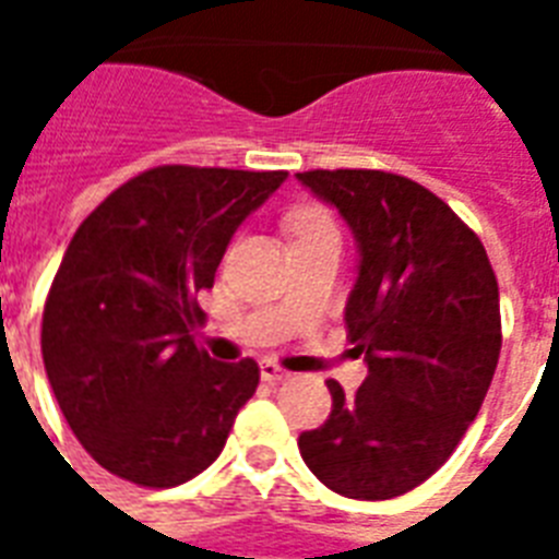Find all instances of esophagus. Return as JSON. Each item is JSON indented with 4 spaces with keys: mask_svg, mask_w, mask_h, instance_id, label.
<instances>
[{
    "mask_svg": "<svg viewBox=\"0 0 559 559\" xmlns=\"http://www.w3.org/2000/svg\"><path fill=\"white\" fill-rule=\"evenodd\" d=\"M261 377H263V380H270V382H281V380H289V371H287V368H281L278 362H272V359H263Z\"/></svg>",
    "mask_w": 559,
    "mask_h": 559,
    "instance_id": "esophagus-1",
    "label": "esophagus"
}]
</instances>
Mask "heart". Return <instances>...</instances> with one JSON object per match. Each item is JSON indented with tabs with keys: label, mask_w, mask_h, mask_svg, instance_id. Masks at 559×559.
Listing matches in <instances>:
<instances>
[{
	"label": "heart",
	"mask_w": 559,
	"mask_h": 559,
	"mask_svg": "<svg viewBox=\"0 0 559 559\" xmlns=\"http://www.w3.org/2000/svg\"><path fill=\"white\" fill-rule=\"evenodd\" d=\"M322 226H333V223L319 209H301L298 214H293V231H310V228Z\"/></svg>",
	"instance_id": "heart-1"
}]
</instances>
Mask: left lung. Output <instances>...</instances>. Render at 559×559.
<instances>
[{"label":"left lung","instance_id":"8db88e82","mask_svg":"<svg viewBox=\"0 0 559 559\" xmlns=\"http://www.w3.org/2000/svg\"><path fill=\"white\" fill-rule=\"evenodd\" d=\"M298 182L354 231L359 275L345 307L366 354L354 394L298 450L348 499H394L443 467L481 408L502 350L499 284L476 231L429 188L385 170H305Z\"/></svg>","mask_w":559,"mask_h":559}]
</instances>
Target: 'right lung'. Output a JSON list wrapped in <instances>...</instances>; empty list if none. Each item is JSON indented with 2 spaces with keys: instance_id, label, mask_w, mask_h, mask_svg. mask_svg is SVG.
Here are the masks:
<instances>
[{
  "instance_id": "1",
  "label": "right lung",
  "mask_w": 559,
  "mask_h": 559,
  "mask_svg": "<svg viewBox=\"0 0 559 559\" xmlns=\"http://www.w3.org/2000/svg\"><path fill=\"white\" fill-rule=\"evenodd\" d=\"M287 170L162 165L74 231L43 310V362L66 424L112 476L177 487L211 467L261 380L193 342L237 226Z\"/></svg>"
}]
</instances>
